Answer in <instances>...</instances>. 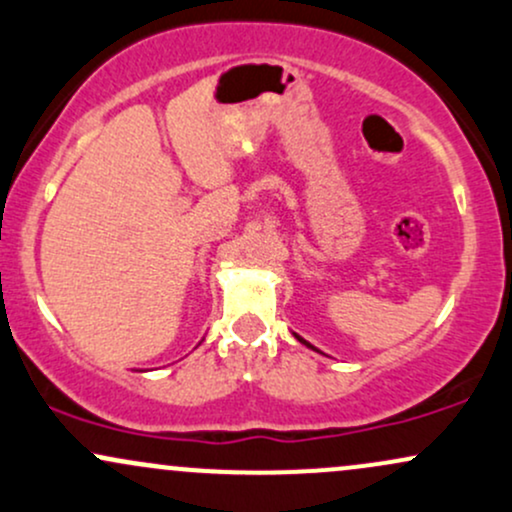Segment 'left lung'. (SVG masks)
I'll return each instance as SVG.
<instances>
[{
  "label": "left lung",
  "instance_id": "1",
  "mask_svg": "<svg viewBox=\"0 0 512 512\" xmlns=\"http://www.w3.org/2000/svg\"><path fill=\"white\" fill-rule=\"evenodd\" d=\"M293 337H296V339H298V342H301V344H305V346H308V349H313V351H317L313 344H308V342H305V339H303V337H298V334H296V332H293Z\"/></svg>",
  "mask_w": 512,
  "mask_h": 512
}]
</instances>
